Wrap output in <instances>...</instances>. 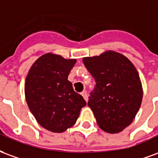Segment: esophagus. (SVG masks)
Listing matches in <instances>:
<instances>
[{
  "label": "esophagus",
  "instance_id": "esophagus-1",
  "mask_svg": "<svg viewBox=\"0 0 158 158\" xmlns=\"http://www.w3.org/2000/svg\"><path fill=\"white\" fill-rule=\"evenodd\" d=\"M81 94L82 95V97H83V98H84V99L86 100V101H87V100H88V97H87V92H86V91H82Z\"/></svg>",
  "mask_w": 158,
  "mask_h": 158
}]
</instances>
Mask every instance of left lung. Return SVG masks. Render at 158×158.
<instances>
[{"mask_svg": "<svg viewBox=\"0 0 158 158\" xmlns=\"http://www.w3.org/2000/svg\"><path fill=\"white\" fill-rule=\"evenodd\" d=\"M82 60L96 81L87 105L98 125L108 133L121 132L133 122L142 101L143 89L136 68L126 56L113 50Z\"/></svg>", "mask_w": 158, "mask_h": 158, "instance_id": "8db88e82", "label": "left lung"}]
</instances>
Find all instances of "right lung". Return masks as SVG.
Segmentation results:
<instances>
[{
	"label": "right lung",
	"mask_w": 158,
	"mask_h": 158,
	"mask_svg": "<svg viewBox=\"0 0 158 158\" xmlns=\"http://www.w3.org/2000/svg\"><path fill=\"white\" fill-rule=\"evenodd\" d=\"M76 63V59L47 53L35 60L25 80V98L31 113L42 127L54 133L72 127L87 105L68 80Z\"/></svg>",
	"instance_id": "add662e5"
}]
</instances>
